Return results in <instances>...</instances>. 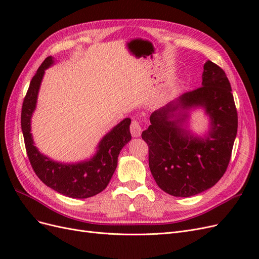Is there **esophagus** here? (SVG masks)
I'll list each match as a JSON object with an SVG mask.
<instances>
[{"mask_svg":"<svg viewBox=\"0 0 259 259\" xmlns=\"http://www.w3.org/2000/svg\"><path fill=\"white\" fill-rule=\"evenodd\" d=\"M130 130H131V134L133 137H138L140 136V134H142V125H140V123L138 121H132L131 123V126H130Z\"/></svg>","mask_w":259,"mask_h":259,"instance_id":"1","label":"esophagus"}]
</instances>
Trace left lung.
<instances>
[{
	"label": "left lung",
	"mask_w": 259,
	"mask_h": 259,
	"mask_svg": "<svg viewBox=\"0 0 259 259\" xmlns=\"http://www.w3.org/2000/svg\"><path fill=\"white\" fill-rule=\"evenodd\" d=\"M202 86L187 92L175 103L154 111L142 137L149 148V167L163 191L174 197H191L213 187L228 167L238 131V112L231 85L224 70L207 60ZM206 108L212 130L205 140L193 138L170 121L178 107Z\"/></svg>",
	"instance_id": "obj_1"
}]
</instances>
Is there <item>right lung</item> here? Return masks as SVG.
Segmentation results:
<instances>
[{
	"mask_svg": "<svg viewBox=\"0 0 259 259\" xmlns=\"http://www.w3.org/2000/svg\"><path fill=\"white\" fill-rule=\"evenodd\" d=\"M54 62L52 56L46 58L30 82L21 109V130L31 166L36 176L55 191L73 199H86L96 195L108 186L117 165V156L132 136L131 119L126 117L101 139L98 151L90 161L77 164H62L50 160L38 152L30 133L38 89L46 68Z\"/></svg>",
	"mask_w": 259,
	"mask_h": 259,
	"instance_id": "1",
	"label": "right lung"
}]
</instances>
